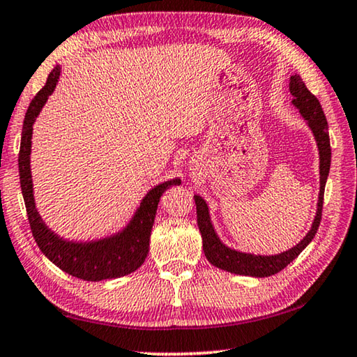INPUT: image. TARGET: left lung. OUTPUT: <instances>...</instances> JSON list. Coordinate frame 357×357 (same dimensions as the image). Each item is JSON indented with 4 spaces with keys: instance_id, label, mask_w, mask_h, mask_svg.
Returning a JSON list of instances; mask_svg holds the SVG:
<instances>
[{
    "instance_id": "1",
    "label": "left lung",
    "mask_w": 357,
    "mask_h": 357,
    "mask_svg": "<svg viewBox=\"0 0 357 357\" xmlns=\"http://www.w3.org/2000/svg\"><path fill=\"white\" fill-rule=\"evenodd\" d=\"M289 91L294 96L292 103L300 109L301 116L306 119L310 129L314 134L317 150H319V199H317V211L312 227L300 243L295 248L286 252H281L278 255H254L245 254V252H238L229 249L225 245L213 229L209 217V207L206 201L199 195H195L196 202V213H197V227L202 236V250L213 266L220 268V270L243 274V276H254V278H268L273 274L284 270L290 261L297 259L306 245H308L314 234L319 228L321 217H322V202H324V188L331 171V139H328V126L326 114L322 112V107L316 96H312L305 86L303 81L298 75L290 76Z\"/></svg>"
}]
</instances>
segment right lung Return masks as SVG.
I'll return each instance as SVG.
<instances>
[{"instance_id": "1", "label": "right lung", "mask_w": 357, "mask_h": 357, "mask_svg": "<svg viewBox=\"0 0 357 357\" xmlns=\"http://www.w3.org/2000/svg\"><path fill=\"white\" fill-rule=\"evenodd\" d=\"M59 76L60 67H56L49 73L45 87L38 92L29 109H26L24 128H22L19 175L33 238H35L43 254L54 265H57L60 270L71 274V276L84 279V281H103V279L121 278L135 271L145 261L148 250H150L148 249L150 248V234L153 223H155L158 202H160L164 191L169 186L178 185L180 180H169V182L156 185L155 188L148 191L128 227L123 231L109 236V238L91 241V243H75V241L59 238L56 233L51 231L35 207L30 153L33 123L40 114L41 108L45 107L47 97L56 89Z\"/></svg>"}]
</instances>
